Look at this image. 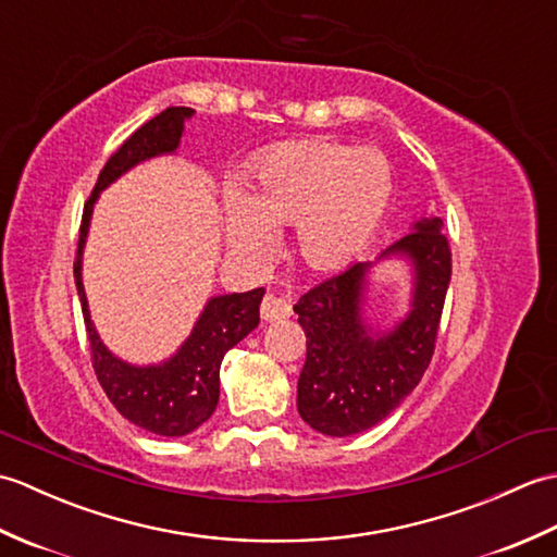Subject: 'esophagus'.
Instances as JSON below:
<instances>
[{"label": "esophagus", "mask_w": 557, "mask_h": 557, "mask_svg": "<svg viewBox=\"0 0 557 557\" xmlns=\"http://www.w3.org/2000/svg\"><path fill=\"white\" fill-rule=\"evenodd\" d=\"M260 315H263V321H282V318H289L292 315V306L287 299L275 297V294H268L260 304Z\"/></svg>", "instance_id": "1"}]
</instances>
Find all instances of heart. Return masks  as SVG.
<instances>
[{
  "label": "heart",
  "instance_id": "obj_1",
  "mask_svg": "<svg viewBox=\"0 0 557 557\" xmlns=\"http://www.w3.org/2000/svg\"><path fill=\"white\" fill-rule=\"evenodd\" d=\"M393 196L389 164L373 148L297 140L260 158L242 191H230L227 242L258 258L270 232L294 224V251L311 270L349 265L371 244Z\"/></svg>",
  "mask_w": 557,
  "mask_h": 557
}]
</instances>
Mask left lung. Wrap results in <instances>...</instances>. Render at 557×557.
I'll return each mask as SVG.
<instances>
[{"label": "left lung", "instance_id": "left-lung-1", "mask_svg": "<svg viewBox=\"0 0 557 557\" xmlns=\"http://www.w3.org/2000/svg\"><path fill=\"white\" fill-rule=\"evenodd\" d=\"M393 259L410 268V304L381 324L368 313L372 272ZM449 275L443 220L425 212L375 260L351 263L294 304L306 333L297 407L311 429L330 437L363 433L413 393L433 357Z\"/></svg>", "mask_w": 557, "mask_h": 557}]
</instances>
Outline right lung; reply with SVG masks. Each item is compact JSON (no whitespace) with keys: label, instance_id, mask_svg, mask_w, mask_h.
Masks as SVG:
<instances>
[{"label":"right lung","instance_id":"obj_1","mask_svg":"<svg viewBox=\"0 0 557 557\" xmlns=\"http://www.w3.org/2000/svg\"><path fill=\"white\" fill-rule=\"evenodd\" d=\"M194 114L196 110L191 108H168L128 136L122 148L108 160L86 208H83L74 263L81 311L92 351V369H96L104 395L126 421L164 437L194 433L212 417L220 399V363L224 354L258 327L260 301H263L265 289L258 287L251 292L210 297L196 318L191 335L182 342L180 349L158 363H132L110 351L92 323L86 287H83V248H86L90 232L92 210H96L104 188L152 158L176 156L186 132L184 124Z\"/></svg>","mask_w":557,"mask_h":557}]
</instances>
